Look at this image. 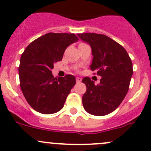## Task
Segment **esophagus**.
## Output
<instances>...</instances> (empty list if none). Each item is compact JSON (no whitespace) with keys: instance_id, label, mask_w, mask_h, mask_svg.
<instances>
[{"instance_id":"34e87169","label":"esophagus","mask_w":151,"mask_h":151,"mask_svg":"<svg viewBox=\"0 0 151 151\" xmlns=\"http://www.w3.org/2000/svg\"><path fill=\"white\" fill-rule=\"evenodd\" d=\"M82 79L80 78V77H77V78H76V82H77V83H80Z\"/></svg>"}]
</instances>
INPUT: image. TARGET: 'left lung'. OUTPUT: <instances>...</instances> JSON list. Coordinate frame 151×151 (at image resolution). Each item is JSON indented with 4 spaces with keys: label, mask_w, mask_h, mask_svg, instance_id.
<instances>
[{
    "label": "left lung",
    "mask_w": 151,
    "mask_h": 151,
    "mask_svg": "<svg viewBox=\"0 0 151 151\" xmlns=\"http://www.w3.org/2000/svg\"><path fill=\"white\" fill-rule=\"evenodd\" d=\"M77 36L91 46L93 56L91 69L101 77L97 85L90 77L83 78L87 88L83 107L91 115H108L118 107L129 91L133 74L132 60L121 45L105 35L88 33Z\"/></svg>",
    "instance_id": "obj_1"
}]
</instances>
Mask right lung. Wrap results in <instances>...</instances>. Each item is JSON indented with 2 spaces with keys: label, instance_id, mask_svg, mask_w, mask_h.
Returning a JSON list of instances; mask_svg holds the SVG:
<instances>
[{
  "label": "right lung",
  "instance_id": "obj_1",
  "mask_svg": "<svg viewBox=\"0 0 151 151\" xmlns=\"http://www.w3.org/2000/svg\"><path fill=\"white\" fill-rule=\"evenodd\" d=\"M78 40L74 33H48L32 42L22 54L19 85L26 101L37 112L49 115L63 107L76 84L75 77H54L52 69L67 47Z\"/></svg>",
  "mask_w": 151,
  "mask_h": 151
}]
</instances>
